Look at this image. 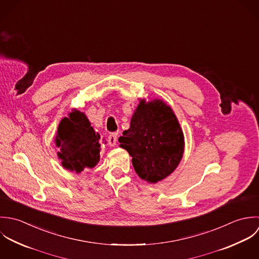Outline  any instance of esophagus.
<instances>
[{"label": "esophagus", "instance_id": "obj_1", "mask_svg": "<svg viewBox=\"0 0 259 259\" xmlns=\"http://www.w3.org/2000/svg\"><path fill=\"white\" fill-rule=\"evenodd\" d=\"M117 143V133H111L108 136V144L110 146H115Z\"/></svg>", "mask_w": 259, "mask_h": 259}]
</instances>
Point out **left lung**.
<instances>
[{"label":"left lung","mask_w":259,"mask_h":259,"mask_svg":"<svg viewBox=\"0 0 259 259\" xmlns=\"http://www.w3.org/2000/svg\"><path fill=\"white\" fill-rule=\"evenodd\" d=\"M132 157L141 179L156 183L178 166L184 151V137L172 109L161 100L138 105L130 128L119 139Z\"/></svg>","instance_id":"1"}]
</instances>
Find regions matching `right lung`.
Here are the masks:
<instances>
[{
  "label": "right lung",
  "mask_w": 259,
  "mask_h": 259,
  "mask_svg": "<svg viewBox=\"0 0 259 259\" xmlns=\"http://www.w3.org/2000/svg\"><path fill=\"white\" fill-rule=\"evenodd\" d=\"M99 140L100 135L95 133L85 114L74 110L61 121L56 136L62 165L77 173L94 167L100 159Z\"/></svg>",
  "instance_id": "obj_1"
}]
</instances>
